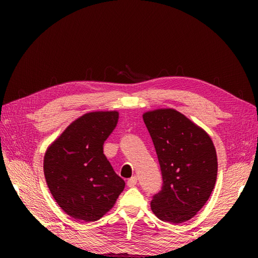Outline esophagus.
<instances>
[{
  "instance_id": "34e87169",
  "label": "esophagus",
  "mask_w": 258,
  "mask_h": 258,
  "mask_svg": "<svg viewBox=\"0 0 258 258\" xmlns=\"http://www.w3.org/2000/svg\"><path fill=\"white\" fill-rule=\"evenodd\" d=\"M136 184H138V177H136V176H132L127 180L128 187H133V186H135Z\"/></svg>"
}]
</instances>
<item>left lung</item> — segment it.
Masks as SVG:
<instances>
[{
    "label": "left lung",
    "mask_w": 258,
    "mask_h": 258,
    "mask_svg": "<svg viewBox=\"0 0 258 258\" xmlns=\"http://www.w3.org/2000/svg\"><path fill=\"white\" fill-rule=\"evenodd\" d=\"M161 166L163 186L151 208L163 222L190 220L205 205L215 186L217 156L204 130L173 108L143 114Z\"/></svg>",
    "instance_id": "1"
}]
</instances>
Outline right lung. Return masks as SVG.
<instances>
[{
	"label": "right lung",
	"instance_id": "add662e5",
	"mask_svg": "<svg viewBox=\"0 0 258 258\" xmlns=\"http://www.w3.org/2000/svg\"><path fill=\"white\" fill-rule=\"evenodd\" d=\"M117 120L116 111L82 115L45 153L46 184L58 206L75 220H100L125 187L103 153Z\"/></svg>",
	"mask_w": 258,
	"mask_h": 258
}]
</instances>
